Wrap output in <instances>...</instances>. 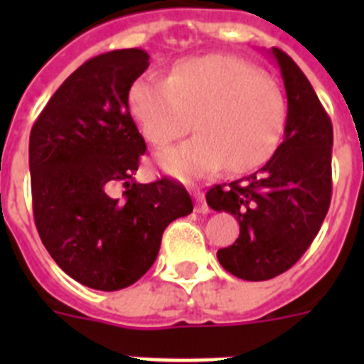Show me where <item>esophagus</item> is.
Instances as JSON below:
<instances>
[{"label": "esophagus", "instance_id": "34e87169", "mask_svg": "<svg viewBox=\"0 0 364 364\" xmlns=\"http://www.w3.org/2000/svg\"><path fill=\"white\" fill-rule=\"evenodd\" d=\"M193 197H195V211H197V213L205 215L210 211V208H208V204H205L204 200V193H202L200 189H195V191H193Z\"/></svg>", "mask_w": 364, "mask_h": 364}]
</instances>
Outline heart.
Instances as JSON below:
<instances>
[{
	"mask_svg": "<svg viewBox=\"0 0 364 364\" xmlns=\"http://www.w3.org/2000/svg\"><path fill=\"white\" fill-rule=\"evenodd\" d=\"M129 109L154 146L171 144L191 124L198 131L159 154L160 166L176 176L208 175L224 166L233 173L257 169L277 149L286 120L277 85L257 67L222 54L186 58L169 78L142 74L129 89Z\"/></svg>",
	"mask_w": 364,
	"mask_h": 364,
	"instance_id": "b5f03b06",
	"label": "heart"
}]
</instances>
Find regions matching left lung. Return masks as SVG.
Here are the masks:
<instances>
[{
    "mask_svg": "<svg viewBox=\"0 0 364 364\" xmlns=\"http://www.w3.org/2000/svg\"><path fill=\"white\" fill-rule=\"evenodd\" d=\"M268 54L288 98L281 146L259 171L205 195L211 210L239 220V239L218 250L217 259L244 281L290 269L319 233L332 198V122L297 63L277 47Z\"/></svg>",
    "mask_w": 364,
    "mask_h": 364,
    "instance_id": "obj_1",
    "label": "left lung"
}]
</instances>
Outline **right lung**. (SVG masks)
<instances>
[{
  "label": "right lung",
  "mask_w": 364,
  "mask_h": 364,
  "mask_svg": "<svg viewBox=\"0 0 364 364\" xmlns=\"http://www.w3.org/2000/svg\"><path fill=\"white\" fill-rule=\"evenodd\" d=\"M149 67L142 49L87 60L45 105L28 140L38 233L60 268L92 290L134 284L153 266L162 233L193 211L186 188L138 184L146 142L129 112V89ZM124 183L122 198L112 188Z\"/></svg>",
  "instance_id": "add662e5"
}]
</instances>
